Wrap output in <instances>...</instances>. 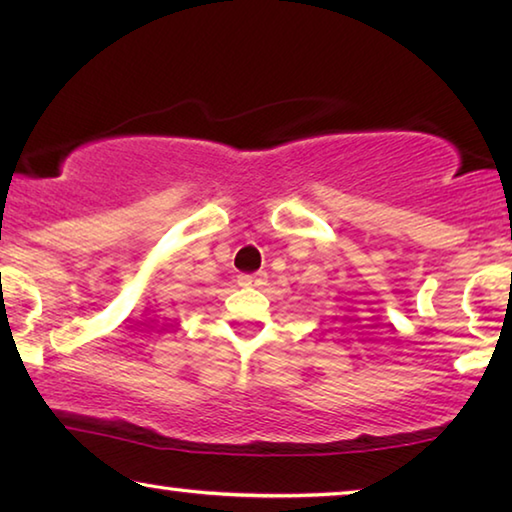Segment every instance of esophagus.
I'll return each instance as SVG.
<instances>
[{
  "label": "esophagus",
  "mask_w": 512,
  "mask_h": 512,
  "mask_svg": "<svg viewBox=\"0 0 512 512\" xmlns=\"http://www.w3.org/2000/svg\"><path fill=\"white\" fill-rule=\"evenodd\" d=\"M264 280L266 275L262 271L250 273V275H239V284H244V287H262Z\"/></svg>",
  "instance_id": "34e87169"
}]
</instances>
